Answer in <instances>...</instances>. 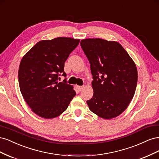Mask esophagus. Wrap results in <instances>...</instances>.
I'll list each match as a JSON object with an SVG mask.
<instances>
[{"label": "esophagus", "instance_id": "34e87169", "mask_svg": "<svg viewBox=\"0 0 159 159\" xmlns=\"http://www.w3.org/2000/svg\"><path fill=\"white\" fill-rule=\"evenodd\" d=\"M84 85H77V88H78V89L80 91L82 90V89H84Z\"/></svg>", "mask_w": 159, "mask_h": 159}]
</instances>
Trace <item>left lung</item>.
<instances>
[{
  "instance_id": "left-lung-1",
  "label": "left lung",
  "mask_w": 159,
  "mask_h": 159,
  "mask_svg": "<svg viewBox=\"0 0 159 159\" xmlns=\"http://www.w3.org/2000/svg\"><path fill=\"white\" fill-rule=\"evenodd\" d=\"M80 45L90 63L93 80V95L87 101L89 109L105 119L118 116L135 92V64L117 42L88 38L81 40Z\"/></svg>"
}]
</instances>
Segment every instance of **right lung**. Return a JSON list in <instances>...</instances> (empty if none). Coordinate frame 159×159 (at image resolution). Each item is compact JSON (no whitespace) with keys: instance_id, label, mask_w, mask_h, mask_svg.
I'll list each match as a JSON object with an SVG mask.
<instances>
[{"instance_id":"obj_1","label":"right lung","mask_w":159,"mask_h":159,"mask_svg":"<svg viewBox=\"0 0 159 159\" xmlns=\"http://www.w3.org/2000/svg\"><path fill=\"white\" fill-rule=\"evenodd\" d=\"M79 39L59 37L38 42L24 56L18 70L21 93L32 111L38 116L52 119L68 108L76 95L66 78L64 63L78 46Z\"/></svg>"}]
</instances>
